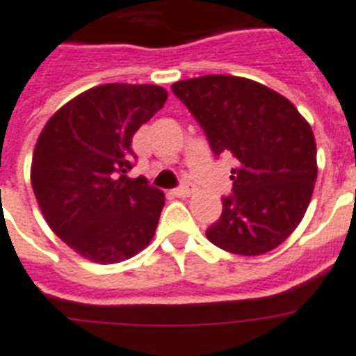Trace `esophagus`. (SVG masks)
<instances>
[{"label": "esophagus", "instance_id": "1", "mask_svg": "<svg viewBox=\"0 0 356 356\" xmlns=\"http://www.w3.org/2000/svg\"><path fill=\"white\" fill-rule=\"evenodd\" d=\"M192 193H193L192 186H181V188H175V190H173V195L175 197H190Z\"/></svg>", "mask_w": 356, "mask_h": 356}]
</instances>
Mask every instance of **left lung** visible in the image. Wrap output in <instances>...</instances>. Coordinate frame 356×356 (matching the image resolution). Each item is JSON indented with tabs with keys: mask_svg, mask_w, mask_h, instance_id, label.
Instances as JSON below:
<instances>
[{
	"mask_svg": "<svg viewBox=\"0 0 356 356\" xmlns=\"http://www.w3.org/2000/svg\"><path fill=\"white\" fill-rule=\"evenodd\" d=\"M204 130L215 155L232 154L234 195L206 229L211 244L237 255H262L293 234L316 181L309 122L284 95L237 76H202L172 85Z\"/></svg>",
	"mask_w": 356,
	"mask_h": 356,
	"instance_id": "obj_1",
	"label": "left lung"
}]
</instances>
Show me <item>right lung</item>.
Listing matches in <instances>:
<instances>
[{
	"instance_id": "1",
	"label": "right lung",
	"mask_w": 356,
	"mask_h": 356,
	"mask_svg": "<svg viewBox=\"0 0 356 356\" xmlns=\"http://www.w3.org/2000/svg\"><path fill=\"white\" fill-rule=\"evenodd\" d=\"M166 97L157 85L94 86L63 104L38 137L31 181L41 213L88 261H127L154 238L164 193L127 172L136 161L134 134Z\"/></svg>"
}]
</instances>
